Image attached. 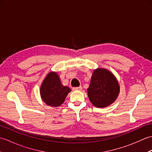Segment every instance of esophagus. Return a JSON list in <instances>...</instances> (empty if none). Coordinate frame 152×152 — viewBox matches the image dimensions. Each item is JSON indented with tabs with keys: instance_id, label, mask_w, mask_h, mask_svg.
Returning <instances> with one entry per match:
<instances>
[{
	"instance_id": "1",
	"label": "esophagus",
	"mask_w": 152,
	"mask_h": 152,
	"mask_svg": "<svg viewBox=\"0 0 152 152\" xmlns=\"http://www.w3.org/2000/svg\"><path fill=\"white\" fill-rule=\"evenodd\" d=\"M72 89L74 91H81L82 89V86H79V87H76V88H73Z\"/></svg>"
}]
</instances>
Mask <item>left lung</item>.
I'll return each instance as SVG.
<instances>
[{
	"label": "left lung",
	"instance_id": "1",
	"mask_svg": "<svg viewBox=\"0 0 152 152\" xmlns=\"http://www.w3.org/2000/svg\"><path fill=\"white\" fill-rule=\"evenodd\" d=\"M119 92L118 82L110 72L103 69L94 70L88 89V96L93 105L99 108L108 106L115 101Z\"/></svg>",
	"mask_w": 152,
	"mask_h": 152
}]
</instances>
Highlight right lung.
<instances>
[{"label": "right lung", "instance_id": "1", "mask_svg": "<svg viewBox=\"0 0 152 152\" xmlns=\"http://www.w3.org/2000/svg\"><path fill=\"white\" fill-rule=\"evenodd\" d=\"M71 89L61 84L57 73L51 72L48 74L40 88V95L43 101L48 106H59L63 104Z\"/></svg>", "mask_w": 152, "mask_h": 152}]
</instances>
